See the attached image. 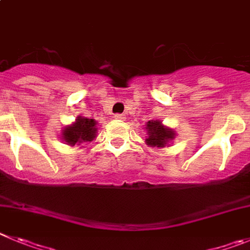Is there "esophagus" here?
Returning a JSON list of instances; mask_svg holds the SVG:
<instances>
[{
  "label": "esophagus",
  "mask_w": 250,
  "mask_h": 250,
  "mask_svg": "<svg viewBox=\"0 0 250 250\" xmlns=\"http://www.w3.org/2000/svg\"><path fill=\"white\" fill-rule=\"evenodd\" d=\"M114 118H115L116 120H124V119H125V116H124L123 114H115V115H114Z\"/></svg>",
  "instance_id": "obj_1"
}]
</instances>
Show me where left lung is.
I'll use <instances>...</instances> for the list:
<instances>
[{
	"mask_svg": "<svg viewBox=\"0 0 250 250\" xmlns=\"http://www.w3.org/2000/svg\"><path fill=\"white\" fill-rule=\"evenodd\" d=\"M148 136L145 139L146 145L152 147H165L175 139V131L164 126L160 120H150L146 124Z\"/></svg>",
	"mask_w": 250,
	"mask_h": 250,
	"instance_id": "8db88e82",
	"label": "left lung"
}]
</instances>
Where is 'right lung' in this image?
I'll return each instance as SVG.
<instances>
[{
	"instance_id": "right-lung-1",
	"label": "right lung",
	"mask_w": 250,
	"mask_h": 250,
	"mask_svg": "<svg viewBox=\"0 0 250 250\" xmlns=\"http://www.w3.org/2000/svg\"><path fill=\"white\" fill-rule=\"evenodd\" d=\"M97 121L94 119L78 116L75 123L64 127L62 131V139L70 146L90 143L97 136Z\"/></svg>"
}]
</instances>
